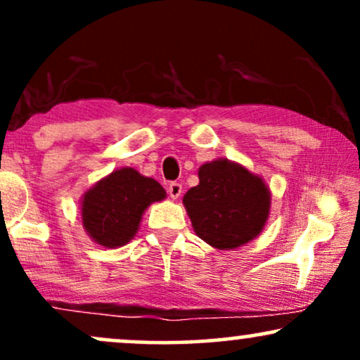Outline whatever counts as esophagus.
I'll list each match as a JSON object with an SVG mask.
<instances>
[{
  "mask_svg": "<svg viewBox=\"0 0 360 360\" xmlns=\"http://www.w3.org/2000/svg\"><path fill=\"white\" fill-rule=\"evenodd\" d=\"M167 193H169V196L172 198V200H177V198L181 196V193H183V184L181 183H169V186H167Z\"/></svg>",
  "mask_w": 360,
  "mask_h": 360,
  "instance_id": "1",
  "label": "esophagus"
}]
</instances>
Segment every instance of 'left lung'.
Segmentation results:
<instances>
[{"label":"left lung","instance_id":"8db88e82","mask_svg":"<svg viewBox=\"0 0 360 360\" xmlns=\"http://www.w3.org/2000/svg\"><path fill=\"white\" fill-rule=\"evenodd\" d=\"M200 184L183 203L198 237L217 249L243 245L264 229L271 194L260 177L220 159L200 167Z\"/></svg>","mask_w":360,"mask_h":360}]
</instances>
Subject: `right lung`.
I'll list each match as a JSON object with an SVG mask.
<instances>
[{
  "label": "right lung",
  "mask_w": 360,
  "mask_h": 360,
  "mask_svg": "<svg viewBox=\"0 0 360 360\" xmlns=\"http://www.w3.org/2000/svg\"><path fill=\"white\" fill-rule=\"evenodd\" d=\"M164 198L166 191L155 179L135 169H120L84 194L82 223L100 245L122 247L137 233L147 206Z\"/></svg>",
  "instance_id": "add662e5"
}]
</instances>
